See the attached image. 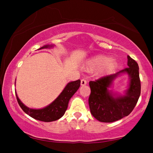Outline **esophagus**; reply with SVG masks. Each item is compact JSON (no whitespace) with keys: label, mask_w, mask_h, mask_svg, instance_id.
<instances>
[{"label":"esophagus","mask_w":153,"mask_h":153,"mask_svg":"<svg viewBox=\"0 0 153 153\" xmlns=\"http://www.w3.org/2000/svg\"><path fill=\"white\" fill-rule=\"evenodd\" d=\"M80 84H81V85H86V84H87L86 80H85V79H82V80H80Z\"/></svg>","instance_id":"esophagus-1"}]
</instances>
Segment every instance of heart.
Wrapping results in <instances>:
<instances>
[{"label":"heart","instance_id":"heart-1","mask_svg":"<svg viewBox=\"0 0 153 153\" xmlns=\"http://www.w3.org/2000/svg\"><path fill=\"white\" fill-rule=\"evenodd\" d=\"M117 61L111 59L108 56L99 54L94 56L88 61L85 65V70L88 72H94L99 70L101 73H107L112 71L117 67Z\"/></svg>","mask_w":153,"mask_h":153}]
</instances>
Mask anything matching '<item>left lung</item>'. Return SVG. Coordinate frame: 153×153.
<instances>
[{
  "mask_svg": "<svg viewBox=\"0 0 153 153\" xmlns=\"http://www.w3.org/2000/svg\"><path fill=\"white\" fill-rule=\"evenodd\" d=\"M129 68L114 74L89 82L91 94L88 99L91 113L101 122H113L127 117L137 103L141 92L139 66L136 61L127 56ZM127 74L130 83L124 95L114 94L108 88L113 80L121 74Z\"/></svg>",
  "mask_w": 153,
  "mask_h": 153,
  "instance_id": "1",
  "label": "left lung"
}]
</instances>
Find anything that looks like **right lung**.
Segmentation results:
<instances>
[{
    "label": "right lung",
    "mask_w": 153,
    "mask_h": 153,
    "mask_svg": "<svg viewBox=\"0 0 153 153\" xmlns=\"http://www.w3.org/2000/svg\"><path fill=\"white\" fill-rule=\"evenodd\" d=\"M53 47V45H47L42 47L39 50L45 48H51V47ZM80 85V80L68 82L57 99L54 101H52L50 105L45 107V108H40V109H34V108H30L26 106L19 99L16 92V96L17 101H18L19 106L26 114L30 116L31 117L36 119V120L45 122H50L60 119L65 114L67 108H68L70 99L75 94V93L78 91Z\"/></svg>",
    "instance_id": "add662e5"
}]
</instances>
